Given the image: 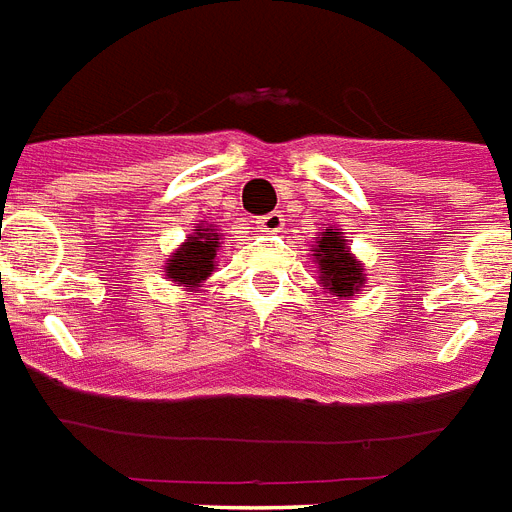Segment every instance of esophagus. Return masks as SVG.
Here are the masks:
<instances>
[{"label":"esophagus","instance_id":"34e87169","mask_svg":"<svg viewBox=\"0 0 512 512\" xmlns=\"http://www.w3.org/2000/svg\"><path fill=\"white\" fill-rule=\"evenodd\" d=\"M282 225H285V217L280 211H269V214L256 219V230L259 232H280Z\"/></svg>","mask_w":512,"mask_h":512}]
</instances>
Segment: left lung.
Returning <instances> with one entry per match:
<instances>
[{
  "mask_svg": "<svg viewBox=\"0 0 512 512\" xmlns=\"http://www.w3.org/2000/svg\"><path fill=\"white\" fill-rule=\"evenodd\" d=\"M314 264L319 285L337 301H350L366 287V272L358 256L350 251V240L340 230H324L314 243Z\"/></svg>",
  "mask_w": 512,
  "mask_h": 512,
  "instance_id": "1",
  "label": "left lung"
}]
</instances>
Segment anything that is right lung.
Here are the masks:
<instances>
[{
  "instance_id": "1",
  "label": "right lung",
  "mask_w": 512,
  "mask_h": 512,
  "mask_svg": "<svg viewBox=\"0 0 512 512\" xmlns=\"http://www.w3.org/2000/svg\"><path fill=\"white\" fill-rule=\"evenodd\" d=\"M219 243H222V235L214 230V225L201 222L185 238L183 246L175 248V253L167 259L164 280H170L175 287H183L188 293H196L217 269Z\"/></svg>"
}]
</instances>
